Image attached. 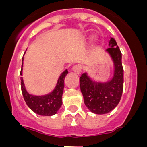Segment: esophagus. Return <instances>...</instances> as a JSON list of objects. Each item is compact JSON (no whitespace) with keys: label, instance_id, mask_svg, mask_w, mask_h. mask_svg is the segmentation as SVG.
I'll list each match as a JSON object with an SVG mask.
<instances>
[{"label":"esophagus","instance_id":"34e87169","mask_svg":"<svg viewBox=\"0 0 147 147\" xmlns=\"http://www.w3.org/2000/svg\"><path fill=\"white\" fill-rule=\"evenodd\" d=\"M73 71L74 72H75L76 74H81V72H82V65H74V67H73L72 68Z\"/></svg>","mask_w":147,"mask_h":147}]
</instances>
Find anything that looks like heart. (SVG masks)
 I'll list each match as a JSON object with an SVG mask.
<instances>
[{"label":"heart","instance_id":"1","mask_svg":"<svg viewBox=\"0 0 147 147\" xmlns=\"http://www.w3.org/2000/svg\"><path fill=\"white\" fill-rule=\"evenodd\" d=\"M93 39H95V38H94V37H93Z\"/></svg>","mask_w":147,"mask_h":147}]
</instances>
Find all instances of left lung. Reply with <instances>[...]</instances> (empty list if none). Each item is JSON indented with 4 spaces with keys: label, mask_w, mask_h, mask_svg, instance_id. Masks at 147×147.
I'll use <instances>...</instances> for the list:
<instances>
[{
    "label": "left lung",
    "mask_w": 147,
    "mask_h": 147,
    "mask_svg": "<svg viewBox=\"0 0 147 147\" xmlns=\"http://www.w3.org/2000/svg\"><path fill=\"white\" fill-rule=\"evenodd\" d=\"M109 48L105 49L113 63V74L105 82L95 81L86 72L80 78V89L84 102L90 112L106 114L113 110L119 103L123 92L124 70L121 63V53L113 37L109 41Z\"/></svg>",
    "instance_id": "8db88e82"
}]
</instances>
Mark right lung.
I'll return each instance as SVG.
<instances>
[{
    "instance_id": "obj_1",
    "label": "right lung",
    "mask_w": 147,
    "mask_h": 147,
    "mask_svg": "<svg viewBox=\"0 0 147 147\" xmlns=\"http://www.w3.org/2000/svg\"><path fill=\"white\" fill-rule=\"evenodd\" d=\"M24 59H22V68L20 75H23V65ZM68 74L67 69L65 70L58 78L57 84L53 90L48 94L42 96H35L30 94L26 89L23 77L21 80V90L26 103L35 113L44 116L55 115L62 105V93L64 90V80Z\"/></svg>"
}]
</instances>
